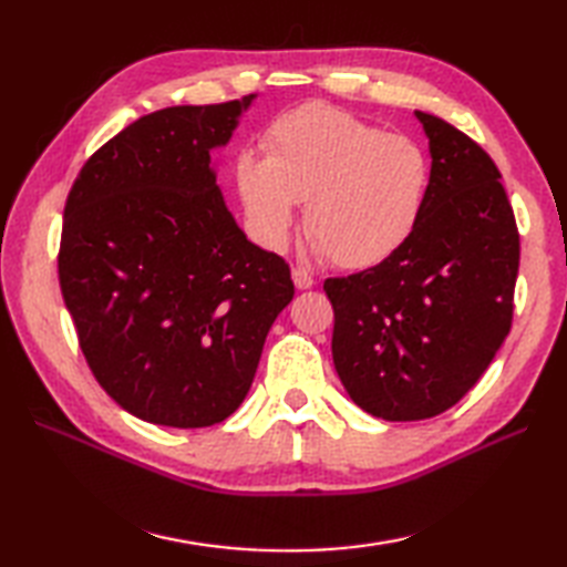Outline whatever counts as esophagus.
<instances>
[{"mask_svg": "<svg viewBox=\"0 0 567 567\" xmlns=\"http://www.w3.org/2000/svg\"><path fill=\"white\" fill-rule=\"evenodd\" d=\"M292 282H295L297 290H311V287H315V277H311L302 268H295L292 270Z\"/></svg>", "mask_w": 567, "mask_h": 567, "instance_id": "34e87169", "label": "esophagus"}]
</instances>
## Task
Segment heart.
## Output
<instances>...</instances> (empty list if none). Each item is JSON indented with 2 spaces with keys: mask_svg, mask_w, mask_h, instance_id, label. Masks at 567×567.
Instances as JSON below:
<instances>
[{
  "mask_svg": "<svg viewBox=\"0 0 567 567\" xmlns=\"http://www.w3.org/2000/svg\"><path fill=\"white\" fill-rule=\"evenodd\" d=\"M265 155L244 148L234 185L246 221L268 250L290 246L297 204L317 252L339 268L368 270L414 236L426 207L431 163L416 141L360 122L329 104L275 118Z\"/></svg>",
  "mask_w": 567,
  "mask_h": 567,
  "instance_id": "obj_1",
  "label": "heart"
}]
</instances>
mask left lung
<instances>
[{
  "label": "left lung",
  "mask_w": 567,
  "mask_h": 567,
  "mask_svg": "<svg viewBox=\"0 0 567 567\" xmlns=\"http://www.w3.org/2000/svg\"><path fill=\"white\" fill-rule=\"evenodd\" d=\"M431 185L414 236L375 268L323 282L333 365L351 400L384 421L431 419L483 378L512 329L519 231L489 155L414 112Z\"/></svg>",
  "instance_id": "1"
}]
</instances>
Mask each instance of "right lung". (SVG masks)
<instances>
[{
  "label": "right lung",
  "mask_w": 567,
  "mask_h": 567,
  "mask_svg": "<svg viewBox=\"0 0 567 567\" xmlns=\"http://www.w3.org/2000/svg\"><path fill=\"white\" fill-rule=\"evenodd\" d=\"M256 94L141 116L84 163L65 202L58 275L94 378L148 424L231 416L256 378L290 265L228 212L212 151Z\"/></svg>",
  "instance_id": "right-lung-1"
}]
</instances>
